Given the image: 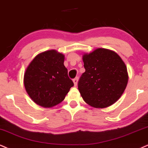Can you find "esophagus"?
Instances as JSON below:
<instances>
[{
  "label": "esophagus",
  "instance_id": "obj_1",
  "mask_svg": "<svg viewBox=\"0 0 148 148\" xmlns=\"http://www.w3.org/2000/svg\"><path fill=\"white\" fill-rule=\"evenodd\" d=\"M73 82H74V85H75V86H77V82H78V77H77L74 78V79H73Z\"/></svg>",
  "mask_w": 148,
  "mask_h": 148
}]
</instances>
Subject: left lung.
Here are the masks:
<instances>
[{"instance_id": "8db88e82", "label": "left lung", "mask_w": 148, "mask_h": 148, "mask_svg": "<svg viewBox=\"0 0 148 148\" xmlns=\"http://www.w3.org/2000/svg\"><path fill=\"white\" fill-rule=\"evenodd\" d=\"M86 71L78 81L85 102L95 108H106L117 101L128 80L126 66L115 52L97 49L83 56Z\"/></svg>"}]
</instances>
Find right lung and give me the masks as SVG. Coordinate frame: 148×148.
Listing matches in <instances>:
<instances>
[{
	"label": "right lung",
	"mask_w": 148,
	"mask_h": 148,
	"mask_svg": "<svg viewBox=\"0 0 148 148\" xmlns=\"http://www.w3.org/2000/svg\"><path fill=\"white\" fill-rule=\"evenodd\" d=\"M64 56L54 50L38 55L27 67L24 84L27 93L37 104L45 108L64 99L74 84L64 65Z\"/></svg>",
	"instance_id": "1"
}]
</instances>
